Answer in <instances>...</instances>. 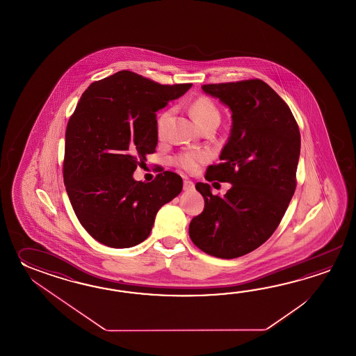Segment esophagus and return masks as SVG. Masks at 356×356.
<instances>
[{"label":"esophagus","mask_w":356,"mask_h":356,"mask_svg":"<svg viewBox=\"0 0 356 356\" xmlns=\"http://www.w3.org/2000/svg\"><path fill=\"white\" fill-rule=\"evenodd\" d=\"M193 188H195V183L189 181V179H184V181H183V189L188 192V191H192Z\"/></svg>","instance_id":"esophagus-1"}]
</instances>
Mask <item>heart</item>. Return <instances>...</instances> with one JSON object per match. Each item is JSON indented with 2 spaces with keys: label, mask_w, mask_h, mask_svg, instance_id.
<instances>
[{
  "label": "heart",
  "mask_w": 356,
  "mask_h": 356,
  "mask_svg": "<svg viewBox=\"0 0 356 356\" xmlns=\"http://www.w3.org/2000/svg\"><path fill=\"white\" fill-rule=\"evenodd\" d=\"M191 113L200 127H202L207 123H211V122L220 121V112L218 106H215V103L212 102L211 99L207 98V97L197 98L191 106ZM170 115H172L170 109L160 114V117L158 118V124H156L159 136L164 134V129H165ZM207 158H209V155L204 152H181L178 156H175V165L186 172L192 173L198 168V164L204 163Z\"/></svg>",
  "instance_id": "b5f03b06"
}]
</instances>
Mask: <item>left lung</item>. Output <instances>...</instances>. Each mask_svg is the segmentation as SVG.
<instances>
[{
  "mask_svg": "<svg viewBox=\"0 0 356 356\" xmlns=\"http://www.w3.org/2000/svg\"><path fill=\"white\" fill-rule=\"evenodd\" d=\"M202 90L232 111V132L204 178L227 181L225 196L207 183L196 189L204 209L189 224V238L204 253L236 258L256 250L279 227L296 188L300 132L288 104L259 79L207 83Z\"/></svg>",
  "mask_w": 356,
  "mask_h": 356,
  "instance_id": "1",
  "label": "left lung"
}]
</instances>
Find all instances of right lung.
I'll return each mask as SVG.
<instances>
[{"label":"right lung","instance_id":"right-lung-1","mask_svg":"<svg viewBox=\"0 0 356 356\" xmlns=\"http://www.w3.org/2000/svg\"><path fill=\"white\" fill-rule=\"evenodd\" d=\"M191 86L120 71L83 91L66 129L63 181L77 219L95 241L112 248L144 242L160 207L181 193L177 173L145 183L134 172L158 145L156 112Z\"/></svg>","mask_w":356,"mask_h":356}]
</instances>
